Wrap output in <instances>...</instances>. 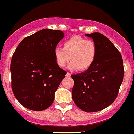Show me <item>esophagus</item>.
Masks as SVG:
<instances>
[{"label":"esophagus","instance_id":"esophagus-1","mask_svg":"<svg viewBox=\"0 0 134 134\" xmlns=\"http://www.w3.org/2000/svg\"><path fill=\"white\" fill-rule=\"evenodd\" d=\"M71 76V73H69V72H67V74H66V76H67V77H70Z\"/></svg>","mask_w":134,"mask_h":134}]
</instances>
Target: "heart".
<instances>
[{
	"instance_id": "heart-1",
	"label": "heart",
	"mask_w": 134,
	"mask_h": 134,
	"mask_svg": "<svg viewBox=\"0 0 134 134\" xmlns=\"http://www.w3.org/2000/svg\"><path fill=\"white\" fill-rule=\"evenodd\" d=\"M97 54L96 43L80 36H74L66 40L63 48L55 47L54 50L55 60L58 65L64 67L71 61L69 68L71 70L88 69L94 63Z\"/></svg>"
}]
</instances>
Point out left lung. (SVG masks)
Instances as JSON below:
<instances>
[{
	"mask_svg": "<svg viewBox=\"0 0 134 134\" xmlns=\"http://www.w3.org/2000/svg\"><path fill=\"white\" fill-rule=\"evenodd\" d=\"M97 48L94 63L84 72L71 75L72 97L76 105L88 113L97 112L112 104L124 77L122 55L108 38L99 32L86 34Z\"/></svg>",
	"mask_w": 134,
	"mask_h": 134,
	"instance_id": "left-lung-1",
	"label": "left lung"
}]
</instances>
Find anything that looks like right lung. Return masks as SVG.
<instances>
[{"mask_svg": "<svg viewBox=\"0 0 134 134\" xmlns=\"http://www.w3.org/2000/svg\"><path fill=\"white\" fill-rule=\"evenodd\" d=\"M63 37L62 31L44 29L22 40L14 52L10 65L12 89L25 108L41 111L52 104L67 73L58 65L54 55Z\"/></svg>", "mask_w": 134, "mask_h": 134, "instance_id": "obj_1", "label": "right lung"}]
</instances>
